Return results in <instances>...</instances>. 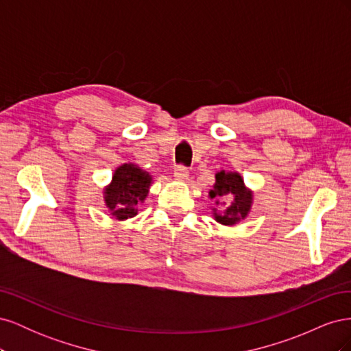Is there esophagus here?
Here are the masks:
<instances>
[{
	"label": "esophagus",
	"instance_id": "esophagus-1",
	"mask_svg": "<svg viewBox=\"0 0 351 351\" xmlns=\"http://www.w3.org/2000/svg\"><path fill=\"white\" fill-rule=\"evenodd\" d=\"M174 177L177 180H180V182H186V180L189 178V169L186 167H177L176 171H174Z\"/></svg>",
	"mask_w": 351,
	"mask_h": 351
}]
</instances>
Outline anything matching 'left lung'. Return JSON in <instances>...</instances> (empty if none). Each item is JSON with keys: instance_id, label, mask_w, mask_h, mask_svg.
<instances>
[{"instance_id": "8db88e82", "label": "left lung", "mask_w": 351, "mask_h": 351, "mask_svg": "<svg viewBox=\"0 0 351 351\" xmlns=\"http://www.w3.org/2000/svg\"><path fill=\"white\" fill-rule=\"evenodd\" d=\"M209 197L215 205L212 206V217L227 227L246 219L253 205V190L246 187L240 173L226 169L215 174V183L209 190Z\"/></svg>"}]
</instances>
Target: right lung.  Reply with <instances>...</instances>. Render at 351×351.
Listing matches in <instances>:
<instances>
[{
  "mask_svg": "<svg viewBox=\"0 0 351 351\" xmlns=\"http://www.w3.org/2000/svg\"><path fill=\"white\" fill-rule=\"evenodd\" d=\"M152 183V176L139 165L124 162L117 167L110 184L104 187V202L110 215L119 221L136 217Z\"/></svg>",
  "mask_w": 351,
  "mask_h": 351,
  "instance_id": "1",
  "label": "right lung"
}]
</instances>
